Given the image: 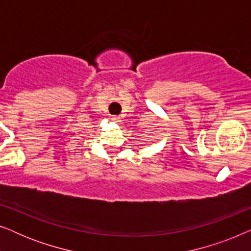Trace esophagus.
<instances>
[{
    "label": "esophagus",
    "mask_w": 251,
    "mask_h": 251,
    "mask_svg": "<svg viewBox=\"0 0 251 251\" xmlns=\"http://www.w3.org/2000/svg\"><path fill=\"white\" fill-rule=\"evenodd\" d=\"M111 120H112V121H113V122H116V123H118V122H120V121H121V120H120V118H119V116H115V115H113V116H111Z\"/></svg>",
    "instance_id": "1"
}]
</instances>
